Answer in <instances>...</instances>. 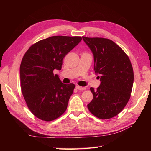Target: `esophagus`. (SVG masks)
Here are the masks:
<instances>
[{
	"mask_svg": "<svg viewBox=\"0 0 151 151\" xmlns=\"http://www.w3.org/2000/svg\"><path fill=\"white\" fill-rule=\"evenodd\" d=\"M76 88L77 89H78V90H86V89L85 87H82V86H80L78 85H77Z\"/></svg>",
	"mask_w": 151,
	"mask_h": 151,
	"instance_id": "esophagus-1",
	"label": "esophagus"
}]
</instances>
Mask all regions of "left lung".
<instances>
[{"label": "left lung", "mask_w": 151, "mask_h": 151, "mask_svg": "<svg viewBox=\"0 0 151 151\" xmlns=\"http://www.w3.org/2000/svg\"><path fill=\"white\" fill-rule=\"evenodd\" d=\"M83 38L93 53L95 72L101 76L97 89L90 88L93 99L88 108L97 118L109 119L120 113L130 99L133 67L129 57L112 40L86 36Z\"/></svg>", "instance_id": "8db88e82"}]
</instances>
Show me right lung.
Here are the masks:
<instances>
[{
	"label": "right lung",
	"mask_w": 151,
	"mask_h": 151,
	"mask_svg": "<svg viewBox=\"0 0 151 151\" xmlns=\"http://www.w3.org/2000/svg\"><path fill=\"white\" fill-rule=\"evenodd\" d=\"M82 40L81 36H54L32 45L20 65L21 89L30 111L50 122L64 113L75 84L62 83L55 69L61 70L63 58Z\"/></svg>",
	"instance_id": "right-lung-1"
}]
</instances>
